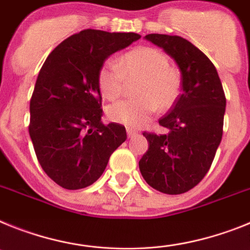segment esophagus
<instances>
[{
    "mask_svg": "<svg viewBox=\"0 0 250 250\" xmlns=\"http://www.w3.org/2000/svg\"><path fill=\"white\" fill-rule=\"evenodd\" d=\"M127 134H128V137L131 138V137H133V136H136V134H137V132L134 131L133 128L127 127Z\"/></svg>",
    "mask_w": 250,
    "mask_h": 250,
    "instance_id": "34e87169",
    "label": "esophagus"
}]
</instances>
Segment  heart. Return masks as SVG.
Segmentation results:
<instances>
[{
    "label": "heart",
    "mask_w": 250,
    "mask_h": 250,
    "mask_svg": "<svg viewBox=\"0 0 250 250\" xmlns=\"http://www.w3.org/2000/svg\"><path fill=\"white\" fill-rule=\"evenodd\" d=\"M125 80H140L134 94L112 104L107 110L112 122L138 127L148 122L160 109L170 108L181 92V74L171 66L166 54L156 47H136L121 56L118 62H105L98 71V86L109 101H116L125 90Z\"/></svg>",
    "instance_id": "obj_1"
}]
</instances>
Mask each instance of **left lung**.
<instances>
[{"label":"left lung","instance_id":"obj_1","mask_svg":"<svg viewBox=\"0 0 250 250\" xmlns=\"http://www.w3.org/2000/svg\"><path fill=\"white\" fill-rule=\"evenodd\" d=\"M179 65L182 92L158 123L168 132H143L149 142L140 171L164 194L191 190L210 170L223 137L227 99L215 66L201 50L176 35L148 34Z\"/></svg>","mask_w":250,"mask_h":250}]
</instances>
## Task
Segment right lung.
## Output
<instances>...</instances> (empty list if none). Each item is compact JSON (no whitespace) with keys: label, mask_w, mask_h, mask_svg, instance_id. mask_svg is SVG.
<instances>
[{"label":"right lung","mask_w":250,"mask_h":250,"mask_svg":"<svg viewBox=\"0 0 250 250\" xmlns=\"http://www.w3.org/2000/svg\"><path fill=\"white\" fill-rule=\"evenodd\" d=\"M141 36L86 29L50 53L30 99L29 133L47 176L68 190L94 184L125 140V125L102 122L98 71Z\"/></svg>","instance_id":"add662e5"}]
</instances>
